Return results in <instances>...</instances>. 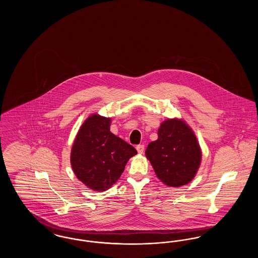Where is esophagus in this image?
<instances>
[{
	"label": "esophagus",
	"instance_id": "esophagus-1",
	"mask_svg": "<svg viewBox=\"0 0 258 258\" xmlns=\"http://www.w3.org/2000/svg\"><path fill=\"white\" fill-rule=\"evenodd\" d=\"M144 149H145V146L142 145V144H139V145L136 146V150H137V152H138L139 154H142V153L144 152Z\"/></svg>",
	"mask_w": 258,
	"mask_h": 258
}]
</instances>
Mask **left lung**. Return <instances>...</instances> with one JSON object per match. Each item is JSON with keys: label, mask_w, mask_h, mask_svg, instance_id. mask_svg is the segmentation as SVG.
Listing matches in <instances>:
<instances>
[{"label": "left lung", "mask_w": 258, "mask_h": 258, "mask_svg": "<svg viewBox=\"0 0 258 258\" xmlns=\"http://www.w3.org/2000/svg\"><path fill=\"white\" fill-rule=\"evenodd\" d=\"M158 136L145 152L156 175L168 186L188 184L197 173L202 156L195 133L183 120L167 119L160 123Z\"/></svg>", "instance_id": "1"}]
</instances>
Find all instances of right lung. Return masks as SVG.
Returning a JSON list of instances; mask_svg holds the SVG:
<instances>
[{
	"label": "right lung",
	"instance_id": "obj_1",
	"mask_svg": "<svg viewBox=\"0 0 258 258\" xmlns=\"http://www.w3.org/2000/svg\"><path fill=\"white\" fill-rule=\"evenodd\" d=\"M110 118L91 115L79 128L71 153L74 174L95 191L110 188L137 154L134 146L110 132Z\"/></svg>",
	"mask_w": 258,
	"mask_h": 258
}]
</instances>
